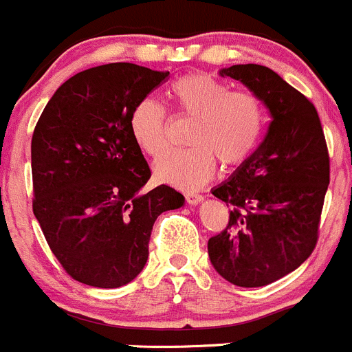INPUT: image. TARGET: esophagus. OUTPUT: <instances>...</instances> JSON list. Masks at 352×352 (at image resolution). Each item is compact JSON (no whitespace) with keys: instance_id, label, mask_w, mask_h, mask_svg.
<instances>
[{"instance_id":"obj_1","label":"esophagus","mask_w":352,"mask_h":352,"mask_svg":"<svg viewBox=\"0 0 352 352\" xmlns=\"http://www.w3.org/2000/svg\"><path fill=\"white\" fill-rule=\"evenodd\" d=\"M185 199H186V202L192 204V206H197V204L202 202L204 197L200 195V193H197V192H186Z\"/></svg>"}]
</instances>
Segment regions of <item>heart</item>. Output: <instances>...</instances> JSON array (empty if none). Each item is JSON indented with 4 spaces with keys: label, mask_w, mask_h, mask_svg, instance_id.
Segmentation results:
<instances>
[{
    "label": "heart",
    "mask_w": 352,
    "mask_h": 352,
    "mask_svg": "<svg viewBox=\"0 0 352 352\" xmlns=\"http://www.w3.org/2000/svg\"><path fill=\"white\" fill-rule=\"evenodd\" d=\"M170 98L179 113L193 117L190 148L170 150L153 166L159 182L182 190L206 185L224 167L245 162L264 129L261 100L249 91H232L210 74L193 72L170 85ZM129 133L136 146L157 157L167 146V113L153 98H143L129 113Z\"/></svg>",
    "instance_id": "obj_1"
}]
</instances>
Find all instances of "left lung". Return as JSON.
<instances>
[{
	"label": "left lung",
	"mask_w": 352,
	"mask_h": 352,
	"mask_svg": "<svg viewBox=\"0 0 352 352\" xmlns=\"http://www.w3.org/2000/svg\"><path fill=\"white\" fill-rule=\"evenodd\" d=\"M270 110L256 152L212 195L230 206L226 228L207 243L214 270L239 287H264L297 270L318 242L330 157L313 103L264 65L219 70Z\"/></svg>",
	"instance_id": "8db88e82"
}]
</instances>
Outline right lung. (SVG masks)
<instances>
[{
  "instance_id": "add662e5",
  "label": "right lung",
  "mask_w": 352,
  "mask_h": 352,
  "mask_svg": "<svg viewBox=\"0 0 352 352\" xmlns=\"http://www.w3.org/2000/svg\"><path fill=\"white\" fill-rule=\"evenodd\" d=\"M169 72L117 62L82 70L50 98L34 128L32 210L69 276L98 289L135 280L153 223L185 197L167 185L140 193L152 173L129 113Z\"/></svg>"
}]
</instances>
